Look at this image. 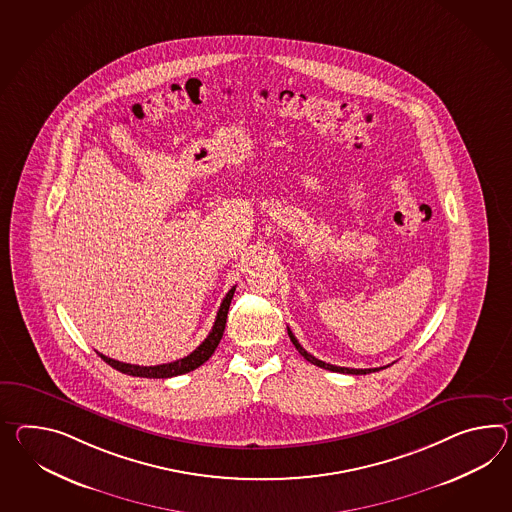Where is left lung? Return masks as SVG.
<instances>
[{
  "label": "left lung",
  "mask_w": 512,
  "mask_h": 512,
  "mask_svg": "<svg viewBox=\"0 0 512 512\" xmlns=\"http://www.w3.org/2000/svg\"><path fill=\"white\" fill-rule=\"evenodd\" d=\"M288 337H290L292 344L296 346V349L300 351L301 355H303L307 361L312 362V364H316V366H320V368H325V370H331V372H340V374L353 375L372 374V372H377V370H383V368H364V370H357V368H342V366H335V364H329V362L320 361V359L312 357L311 353H307L305 349L301 348V344L298 342V338L292 335V331H290V329H288Z\"/></svg>",
  "instance_id": "left-lung-1"
}]
</instances>
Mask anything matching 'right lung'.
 Here are the masks:
<instances>
[{"label":"right lung","instance_id":"1","mask_svg":"<svg viewBox=\"0 0 512 512\" xmlns=\"http://www.w3.org/2000/svg\"><path fill=\"white\" fill-rule=\"evenodd\" d=\"M235 288H231L225 294L224 301L218 309L216 320L212 325L209 337L201 342L198 348L194 349L190 355L179 359V361L168 362V364H157V366H137V364H127V362L114 361L111 357H105L103 353H98L103 361L109 366H113L114 370L122 372V374L133 375V377H150V379H166V377H175V375L188 374L192 370H196L203 362L209 361L214 349L218 348L222 335H224L225 320H227V311L233 300Z\"/></svg>","mask_w":512,"mask_h":512}]
</instances>
